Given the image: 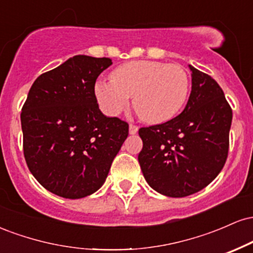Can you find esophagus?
I'll return each instance as SVG.
<instances>
[{
    "instance_id": "esophagus-1",
    "label": "esophagus",
    "mask_w": 253,
    "mask_h": 253,
    "mask_svg": "<svg viewBox=\"0 0 253 253\" xmlns=\"http://www.w3.org/2000/svg\"><path fill=\"white\" fill-rule=\"evenodd\" d=\"M138 129L139 127L135 126V125H132V124L129 125V134H135V133L138 132Z\"/></svg>"
}]
</instances>
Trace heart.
Listing matches in <instances>:
<instances>
[{
  "mask_svg": "<svg viewBox=\"0 0 253 253\" xmlns=\"http://www.w3.org/2000/svg\"><path fill=\"white\" fill-rule=\"evenodd\" d=\"M189 76L182 66L156 60H133L110 74V81L95 84V96L101 109L110 117L123 113L134 95V110L147 124L172 119L189 94Z\"/></svg>",
  "mask_w": 253,
  "mask_h": 253,
  "instance_id": "heart-1",
  "label": "heart"
}]
</instances>
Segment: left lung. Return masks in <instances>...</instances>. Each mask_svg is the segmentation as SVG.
<instances>
[{
  "label": "left lung",
  "mask_w": 253,
  "mask_h": 253,
  "mask_svg": "<svg viewBox=\"0 0 253 253\" xmlns=\"http://www.w3.org/2000/svg\"><path fill=\"white\" fill-rule=\"evenodd\" d=\"M189 69L191 92L181 114L139 129L143 150L138 161L145 179L169 197L189 196L207 187L228 155L231 107L213 78Z\"/></svg>",
  "instance_id": "1"
}]
</instances>
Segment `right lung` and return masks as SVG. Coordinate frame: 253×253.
<instances>
[{
  "instance_id": "right-lung-1",
  "label": "right lung",
  "mask_w": 253,
  "mask_h": 253,
  "mask_svg": "<svg viewBox=\"0 0 253 253\" xmlns=\"http://www.w3.org/2000/svg\"><path fill=\"white\" fill-rule=\"evenodd\" d=\"M109 58L75 56L34 81L22 107L24 155L45 189L82 199L100 189L128 124L98 108L95 82Z\"/></svg>"
}]
</instances>
